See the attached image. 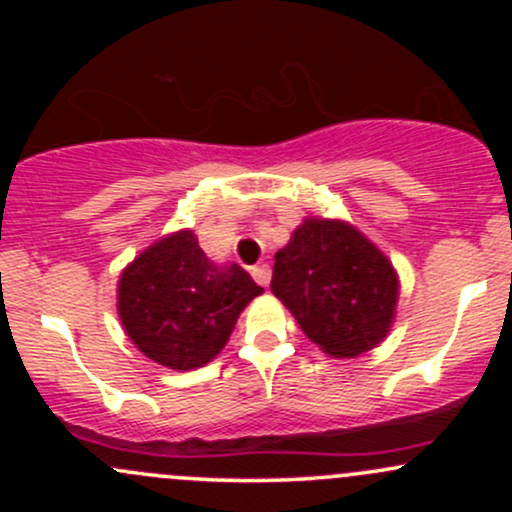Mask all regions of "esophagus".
Segmentation results:
<instances>
[{
  "mask_svg": "<svg viewBox=\"0 0 512 512\" xmlns=\"http://www.w3.org/2000/svg\"><path fill=\"white\" fill-rule=\"evenodd\" d=\"M252 279H255L260 286H267L269 279H272V269H269V264L252 267Z\"/></svg>",
  "mask_w": 512,
  "mask_h": 512,
  "instance_id": "obj_1",
  "label": "esophagus"
}]
</instances>
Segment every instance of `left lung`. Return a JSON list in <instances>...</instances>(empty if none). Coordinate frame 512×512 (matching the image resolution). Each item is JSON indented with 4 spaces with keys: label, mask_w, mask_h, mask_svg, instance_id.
<instances>
[{
    "label": "left lung",
    "mask_w": 512,
    "mask_h": 512,
    "mask_svg": "<svg viewBox=\"0 0 512 512\" xmlns=\"http://www.w3.org/2000/svg\"><path fill=\"white\" fill-rule=\"evenodd\" d=\"M274 260V296L322 351L354 358L383 342L395 315L397 274L356 228L305 219Z\"/></svg>",
    "instance_id": "obj_1"
}]
</instances>
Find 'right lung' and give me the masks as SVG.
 Listing matches in <instances>:
<instances>
[{"label":"right lung","instance_id":"1","mask_svg":"<svg viewBox=\"0 0 512 512\" xmlns=\"http://www.w3.org/2000/svg\"><path fill=\"white\" fill-rule=\"evenodd\" d=\"M262 286L238 264L216 267L195 233L144 250L120 276L117 310L144 356L173 370L204 366L226 346L240 310Z\"/></svg>","mask_w":512,"mask_h":512}]
</instances>
